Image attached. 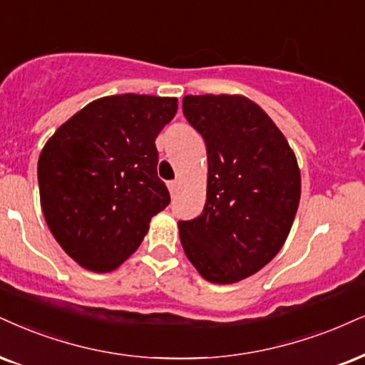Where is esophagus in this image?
<instances>
[{"label": "esophagus", "instance_id": "1", "mask_svg": "<svg viewBox=\"0 0 365 365\" xmlns=\"http://www.w3.org/2000/svg\"><path fill=\"white\" fill-rule=\"evenodd\" d=\"M168 187H169L170 196H175V195H178V191H179V181H170V182H168Z\"/></svg>", "mask_w": 365, "mask_h": 365}]
</instances>
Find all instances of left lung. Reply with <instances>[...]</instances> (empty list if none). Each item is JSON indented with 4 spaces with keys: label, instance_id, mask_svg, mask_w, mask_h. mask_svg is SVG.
<instances>
[{
    "label": "left lung",
    "instance_id": "8db88e82",
    "mask_svg": "<svg viewBox=\"0 0 365 365\" xmlns=\"http://www.w3.org/2000/svg\"><path fill=\"white\" fill-rule=\"evenodd\" d=\"M187 121L208 154L206 203L179 222L184 254L213 284L259 272L289 235L301 196V173L281 130L242 94L182 98Z\"/></svg>",
    "mask_w": 365,
    "mask_h": 365
}]
</instances>
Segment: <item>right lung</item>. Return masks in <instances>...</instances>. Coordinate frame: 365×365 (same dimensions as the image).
I'll return each instance as SVG.
<instances>
[{"mask_svg": "<svg viewBox=\"0 0 365 365\" xmlns=\"http://www.w3.org/2000/svg\"><path fill=\"white\" fill-rule=\"evenodd\" d=\"M178 98L115 94L94 100L48 138L38 157L40 205L62 250L91 272L127 260L169 205L157 178V135Z\"/></svg>", "mask_w": 365, "mask_h": 365, "instance_id": "1", "label": "right lung"}]
</instances>
